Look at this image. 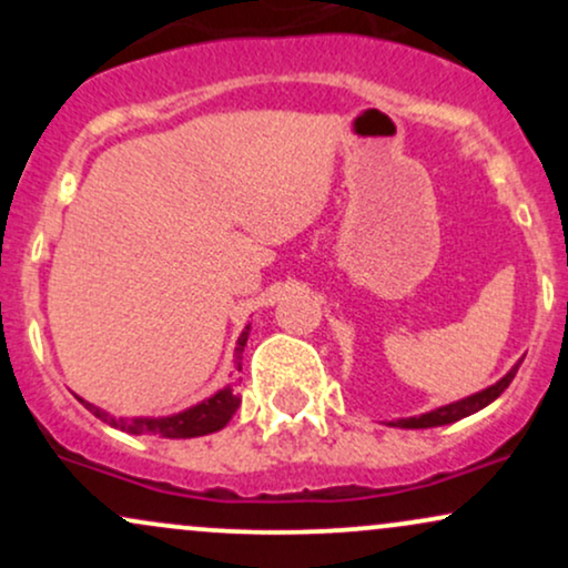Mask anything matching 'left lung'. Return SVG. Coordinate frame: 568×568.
<instances>
[{"instance_id":"left-lung-1","label":"left lung","mask_w":568,"mask_h":568,"mask_svg":"<svg viewBox=\"0 0 568 568\" xmlns=\"http://www.w3.org/2000/svg\"><path fill=\"white\" fill-rule=\"evenodd\" d=\"M515 371H518V363L507 371L505 376L497 384H491V387L480 389V393H475L470 397H462V400L456 403H448V406H440L435 410H427V414H419V416H408V419H395L389 422V427H403V429H427V427H443V425H452V422H459L465 419V416L475 414V410L486 408L488 403H494L497 397L505 393L507 387H510Z\"/></svg>"}]
</instances>
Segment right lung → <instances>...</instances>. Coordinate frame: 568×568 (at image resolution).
Returning <instances> with one entry per match:
<instances>
[{
    "mask_svg": "<svg viewBox=\"0 0 568 568\" xmlns=\"http://www.w3.org/2000/svg\"><path fill=\"white\" fill-rule=\"evenodd\" d=\"M247 334H251V323L245 325V331L237 338V347H234V368H243V349L247 344ZM82 400V397H80ZM84 408H90L101 422L112 425L122 433L130 435H158V438H200V435L219 433L221 427H226V422L232 419L234 410L240 406V395H234L232 384H226L224 389H219L216 395L205 397L197 406L179 410L171 416H112L109 410L93 406V403L82 400Z\"/></svg>",
    "mask_w": 568,
    "mask_h": 568,
    "instance_id": "right-lung-1",
    "label": "right lung"
}]
</instances>
